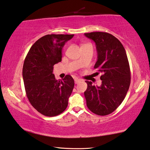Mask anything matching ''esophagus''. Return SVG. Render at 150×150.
<instances>
[{"label": "esophagus", "instance_id": "1", "mask_svg": "<svg viewBox=\"0 0 150 150\" xmlns=\"http://www.w3.org/2000/svg\"><path fill=\"white\" fill-rule=\"evenodd\" d=\"M80 81H82V80L78 79V78H74V82H75V83H78V82H80Z\"/></svg>", "mask_w": 150, "mask_h": 150}]
</instances>
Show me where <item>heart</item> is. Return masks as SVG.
I'll return each instance as SVG.
<instances>
[{
	"label": "heart",
	"mask_w": 150,
	"mask_h": 150,
	"mask_svg": "<svg viewBox=\"0 0 150 150\" xmlns=\"http://www.w3.org/2000/svg\"><path fill=\"white\" fill-rule=\"evenodd\" d=\"M86 45H87V44H86Z\"/></svg>",
	"instance_id": "heart-1"
}]
</instances>
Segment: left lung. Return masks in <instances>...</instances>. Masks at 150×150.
I'll list each match as a JSON object with an SVG mask.
<instances>
[{
    "label": "left lung",
    "mask_w": 150,
    "mask_h": 150,
    "mask_svg": "<svg viewBox=\"0 0 150 150\" xmlns=\"http://www.w3.org/2000/svg\"><path fill=\"white\" fill-rule=\"evenodd\" d=\"M96 43L98 60L94 68L102 75L100 86L86 81V105L91 112L105 116L117 109L124 100L130 84V70L124 47L117 38L106 32L84 33Z\"/></svg>",
    "instance_id": "obj_1"
}]
</instances>
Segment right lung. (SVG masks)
Wrapping results in <instances>:
<instances>
[{
  "label": "right lung",
  "instance_id": "add662e5",
  "mask_svg": "<svg viewBox=\"0 0 150 150\" xmlns=\"http://www.w3.org/2000/svg\"><path fill=\"white\" fill-rule=\"evenodd\" d=\"M73 37L64 34L42 37L31 46L23 62L26 96L31 105L45 116H57L68 106L74 81L70 75L57 80L52 70L53 66L61 61L65 43Z\"/></svg>",
  "mask_w": 150,
  "mask_h": 150
}]
</instances>
